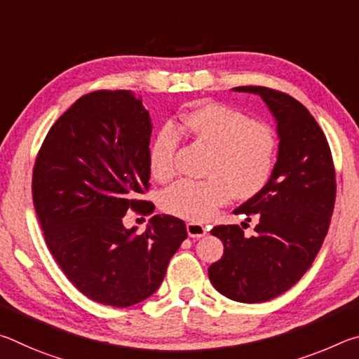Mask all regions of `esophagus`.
I'll use <instances>...</instances> for the list:
<instances>
[{
	"instance_id": "obj_1",
	"label": "esophagus",
	"mask_w": 359,
	"mask_h": 359,
	"mask_svg": "<svg viewBox=\"0 0 359 359\" xmlns=\"http://www.w3.org/2000/svg\"><path fill=\"white\" fill-rule=\"evenodd\" d=\"M187 233L190 238H203L208 233V228L204 226V224H199V223H187Z\"/></svg>"
}]
</instances>
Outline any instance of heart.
Masks as SVG:
<instances>
[{
    "mask_svg": "<svg viewBox=\"0 0 359 359\" xmlns=\"http://www.w3.org/2000/svg\"><path fill=\"white\" fill-rule=\"evenodd\" d=\"M185 135L209 151L205 180H180L163 193L161 205L187 220H208L228 201L257 196L271 180L277 158V136L269 125L253 121L234 109L209 102L165 126L150 145L149 163L156 179L174 174L179 136Z\"/></svg>",
    "mask_w": 359,
    "mask_h": 359,
    "instance_id": "heart-1",
    "label": "heart"
}]
</instances>
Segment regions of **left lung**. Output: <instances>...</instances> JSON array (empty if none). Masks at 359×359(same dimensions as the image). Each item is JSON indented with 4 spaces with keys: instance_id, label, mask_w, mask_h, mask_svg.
Listing matches in <instances>:
<instances>
[{
    "instance_id": "1",
    "label": "left lung",
    "mask_w": 359,
    "mask_h": 359,
    "mask_svg": "<svg viewBox=\"0 0 359 359\" xmlns=\"http://www.w3.org/2000/svg\"><path fill=\"white\" fill-rule=\"evenodd\" d=\"M258 95L276 120L277 161L271 180L234 214L258 218L247 238L238 224L210 231L223 257L209 267L214 288L229 299L255 304L290 290L312 266L330 228L336 174L323 131L299 101L266 87H236Z\"/></svg>"
}]
</instances>
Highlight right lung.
<instances>
[{"instance_id": "1", "label": "right lung", "mask_w": 359, "mask_h": 359, "mask_svg": "<svg viewBox=\"0 0 359 359\" xmlns=\"http://www.w3.org/2000/svg\"><path fill=\"white\" fill-rule=\"evenodd\" d=\"M150 136L139 96L101 90L55 121L34 163L33 203L48 250L81 293L104 306L154 294L187 238L172 215L151 217L142 234L123 224L130 208L155 209L137 199L149 190Z\"/></svg>"}]
</instances>
